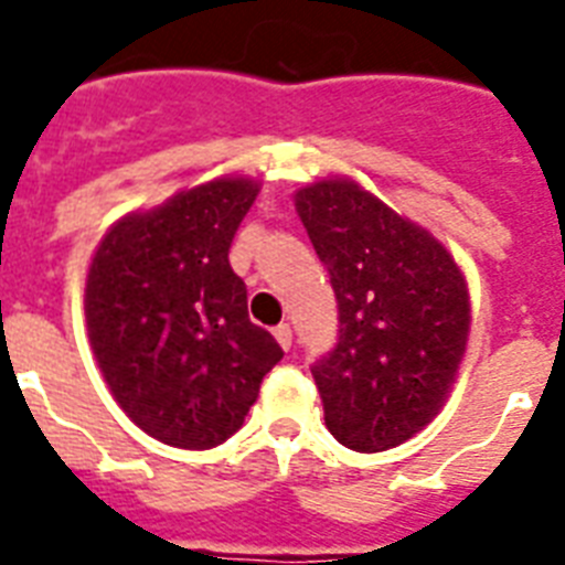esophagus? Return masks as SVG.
I'll return each mask as SVG.
<instances>
[{
  "label": "esophagus",
  "instance_id": "1",
  "mask_svg": "<svg viewBox=\"0 0 565 565\" xmlns=\"http://www.w3.org/2000/svg\"><path fill=\"white\" fill-rule=\"evenodd\" d=\"M273 334H275V340H278V345H281L284 352H290V349H292V328L287 326V322H281V326L275 328Z\"/></svg>",
  "mask_w": 565,
  "mask_h": 565
}]
</instances>
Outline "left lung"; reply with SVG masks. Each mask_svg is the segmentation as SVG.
<instances>
[{
  "instance_id": "obj_1",
  "label": "left lung",
  "mask_w": 565,
  "mask_h": 565,
  "mask_svg": "<svg viewBox=\"0 0 565 565\" xmlns=\"http://www.w3.org/2000/svg\"><path fill=\"white\" fill-rule=\"evenodd\" d=\"M331 275L340 337L310 372L326 425L354 451H384L439 413L469 340V290L448 248L352 179L296 193Z\"/></svg>"
}]
</instances>
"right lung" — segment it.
I'll list each match as a JSON object with an SVG mask.
<instances>
[{
    "label": "right lung",
    "instance_id": "right-lung-1",
    "mask_svg": "<svg viewBox=\"0 0 565 565\" xmlns=\"http://www.w3.org/2000/svg\"><path fill=\"white\" fill-rule=\"evenodd\" d=\"M255 195L252 179L181 190L122 216L93 255L84 290L93 354L128 419L167 446L225 443L284 358L248 319L246 284L228 264Z\"/></svg>",
    "mask_w": 565,
    "mask_h": 565
}]
</instances>
